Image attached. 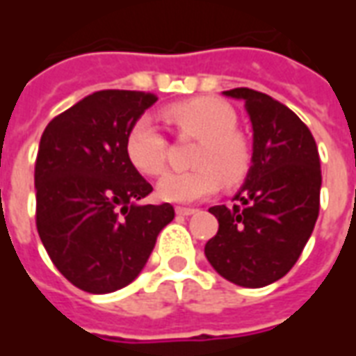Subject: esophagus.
Masks as SVG:
<instances>
[{
  "mask_svg": "<svg viewBox=\"0 0 356 356\" xmlns=\"http://www.w3.org/2000/svg\"><path fill=\"white\" fill-rule=\"evenodd\" d=\"M175 213H177V216L188 217V216H193V213H196V209H194V208H181V206H179V208H175Z\"/></svg>",
  "mask_w": 356,
  "mask_h": 356,
  "instance_id": "obj_1",
  "label": "esophagus"
}]
</instances>
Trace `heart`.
<instances>
[{
	"label": "heart",
	"instance_id": "obj_1",
	"mask_svg": "<svg viewBox=\"0 0 356 356\" xmlns=\"http://www.w3.org/2000/svg\"><path fill=\"white\" fill-rule=\"evenodd\" d=\"M165 118L181 135L200 140L194 154L196 170L168 173L158 183V196L171 204H193L219 191L221 183L236 185L250 170V147L236 131L238 118L216 97H196L171 104ZM168 143L152 120L140 118L125 137V156L143 175H160L165 168Z\"/></svg>",
	"mask_w": 356,
	"mask_h": 356
}]
</instances>
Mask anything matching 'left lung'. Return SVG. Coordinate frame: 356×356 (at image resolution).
<instances>
[{
    "label": "left lung",
    "mask_w": 356,
    "mask_h": 356,
    "mask_svg": "<svg viewBox=\"0 0 356 356\" xmlns=\"http://www.w3.org/2000/svg\"><path fill=\"white\" fill-rule=\"evenodd\" d=\"M244 102L252 131V165L234 194L236 206H213L219 231L204 254L219 275L263 288L290 270L321 208V158L313 135L288 106L248 88L223 91Z\"/></svg>",
    "instance_id": "8db88e82"
}]
</instances>
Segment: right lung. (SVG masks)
Returning <instances> with one entry per match:
<instances>
[{
    "mask_svg": "<svg viewBox=\"0 0 356 356\" xmlns=\"http://www.w3.org/2000/svg\"><path fill=\"white\" fill-rule=\"evenodd\" d=\"M154 95L104 89L53 118L35 160V225L51 261L74 286L110 293L131 284L173 221L125 156V137Z\"/></svg>",
    "mask_w": 356,
    "mask_h": 356,
    "instance_id": "obj_1",
    "label": "right lung"
}]
</instances>
